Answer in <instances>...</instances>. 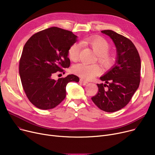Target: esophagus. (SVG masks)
<instances>
[{"label":"esophagus","mask_w":155,"mask_h":155,"mask_svg":"<svg viewBox=\"0 0 155 155\" xmlns=\"http://www.w3.org/2000/svg\"><path fill=\"white\" fill-rule=\"evenodd\" d=\"M80 84H82L84 85H86L88 83V82H87V81H85V80H83V79H80Z\"/></svg>","instance_id":"1"}]
</instances>
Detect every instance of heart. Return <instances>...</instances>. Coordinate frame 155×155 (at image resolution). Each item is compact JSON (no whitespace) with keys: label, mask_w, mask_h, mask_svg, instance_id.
<instances>
[{"label":"heart","mask_w":155,"mask_h":155,"mask_svg":"<svg viewBox=\"0 0 155 155\" xmlns=\"http://www.w3.org/2000/svg\"><path fill=\"white\" fill-rule=\"evenodd\" d=\"M85 42L91 46L94 51L99 56V60L105 67H109L113 62L112 57L108 53L110 45L106 40L101 37H91L85 39ZM81 50V44L76 42L69 48V58L76 61L78 60ZM73 71L85 80H91L101 73V68L97 64H88L84 63H78L73 67Z\"/></svg>","instance_id":"1"}]
</instances>
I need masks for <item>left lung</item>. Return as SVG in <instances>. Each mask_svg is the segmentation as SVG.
Returning a JSON list of instances; mask_svg holds the SVG:
<instances>
[{
    "mask_svg": "<svg viewBox=\"0 0 155 155\" xmlns=\"http://www.w3.org/2000/svg\"><path fill=\"white\" fill-rule=\"evenodd\" d=\"M101 32L112 39L117 56L115 64L100 78L105 84H97L98 92L91 99L100 109L114 112L124 107L139 87L141 59L131 40L112 30Z\"/></svg>",
    "mask_w": 155,
    "mask_h": 155,
    "instance_id": "obj_1",
    "label": "left lung"
}]
</instances>
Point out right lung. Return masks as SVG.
Here are the masks:
<instances>
[{
  "mask_svg": "<svg viewBox=\"0 0 155 155\" xmlns=\"http://www.w3.org/2000/svg\"><path fill=\"white\" fill-rule=\"evenodd\" d=\"M71 31L52 27L36 32L26 43L19 60V75L23 89L29 101L36 107L51 109L66 97V86L79 82L75 75L57 80L55 73L68 68L70 46L77 41Z\"/></svg>",
  "mask_w": 155,
  "mask_h": 155,
  "instance_id": "1",
  "label": "right lung"
}]
</instances>
